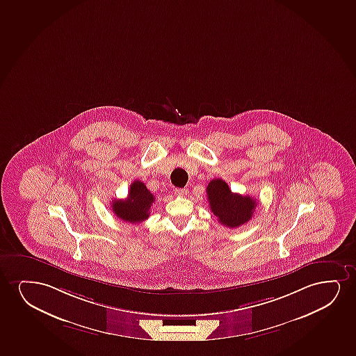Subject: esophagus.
Instances as JSON below:
<instances>
[{"instance_id":"esophagus-1","label":"esophagus","mask_w":356,"mask_h":356,"mask_svg":"<svg viewBox=\"0 0 356 356\" xmlns=\"http://www.w3.org/2000/svg\"><path fill=\"white\" fill-rule=\"evenodd\" d=\"M187 193H188V190L187 188H175V194H177V195H187Z\"/></svg>"}]
</instances>
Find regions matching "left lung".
Listing matches in <instances>:
<instances>
[{"label": "left lung", "instance_id": "obj_1", "mask_svg": "<svg viewBox=\"0 0 356 356\" xmlns=\"http://www.w3.org/2000/svg\"><path fill=\"white\" fill-rule=\"evenodd\" d=\"M207 193L210 210L221 225L229 228H236L250 221L257 207L256 200L249 195L233 193L221 179L210 181Z\"/></svg>", "mask_w": 356, "mask_h": 356}]
</instances>
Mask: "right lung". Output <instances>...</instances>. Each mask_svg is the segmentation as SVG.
I'll return each instance as SVG.
<instances>
[{
  "instance_id": "1",
  "label": "right lung",
  "mask_w": 356,
  "mask_h": 356,
  "mask_svg": "<svg viewBox=\"0 0 356 356\" xmlns=\"http://www.w3.org/2000/svg\"><path fill=\"white\" fill-rule=\"evenodd\" d=\"M153 202L154 195L147 190L145 184L141 181L135 180L130 185L128 197L113 200L111 209L115 216L122 221L138 223L147 220Z\"/></svg>"
}]
</instances>
